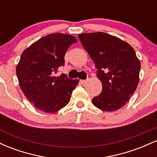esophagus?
I'll return each instance as SVG.
<instances>
[{
    "mask_svg": "<svg viewBox=\"0 0 157 157\" xmlns=\"http://www.w3.org/2000/svg\"><path fill=\"white\" fill-rule=\"evenodd\" d=\"M80 82L81 84H85L86 82V80H80Z\"/></svg>",
    "mask_w": 157,
    "mask_h": 157,
    "instance_id": "1",
    "label": "esophagus"
}]
</instances>
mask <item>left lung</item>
<instances>
[{
  "mask_svg": "<svg viewBox=\"0 0 157 157\" xmlns=\"http://www.w3.org/2000/svg\"><path fill=\"white\" fill-rule=\"evenodd\" d=\"M81 44L94 63L102 92L92 103L105 111H116L128 101L140 81L141 65L128 43L104 32L79 34Z\"/></svg>",
  "mask_w": 157,
  "mask_h": 157,
  "instance_id": "1",
  "label": "left lung"
}]
</instances>
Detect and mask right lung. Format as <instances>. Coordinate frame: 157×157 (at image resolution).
Wrapping results in <instances>:
<instances>
[{"label": "right lung", "mask_w": 157, "mask_h": 157, "mask_svg": "<svg viewBox=\"0 0 157 157\" xmlns=\"http://www.w3.org/2000/svg\"><path fill=\"white\" fill-rule=\"evenodd\" d=\"M76 37L63 33L46 35L32 44L21 54L16 67L20 87L36 109L55 113L70 101L79 80L62 74L56 77L59 67L64 66L65 54Z\"/></svg>", "instance_id": "add662e5"}]
</instances>
